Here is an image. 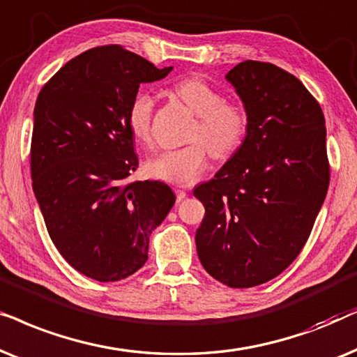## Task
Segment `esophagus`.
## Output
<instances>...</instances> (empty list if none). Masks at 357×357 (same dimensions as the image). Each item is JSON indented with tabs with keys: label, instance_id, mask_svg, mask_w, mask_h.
Here are the masks:
<instances>
[{
	"label": "esophagus",
	"instance_id": "1",
	"mask_svg": "<svg viewBox=\"0 0 357 357\" xmlns=\"http://www.w3.org/2000/svg\"><path fill=\"white\" fill-rule=\"evenodd\" d=\"M174 192H176V201L178 202H181L183 199H186L188 196V192L184 191V189H174Z\"/></svg>",
	"mask_w": 357,
	"mask_h": 357
}]
</instances>
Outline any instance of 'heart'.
I'll return each mask as SVG.
<instances>
[{
	"label": "heart",
	"mask_w": 357,
	"mask_h": 357,
	"mask_svg": "<svg viewBox=\"0 0 357 357\" xmlns=\"http://www.w3.org/2000/svg\"><path fill=\"white\" fill-rule=\"evenodd\" d=\"M174 93L197 116L189 135L191 144L153 155L146 160L145 171L160 181L186 186L206 173L208 153L223 161L241 149L248 132V112L240 102L223 99L220 89L199 76L179 82ZM153 104L155 98L142 89L127 109V129L142 144L150 140Z\"/></svg>",
	"instance_id": "1"
}]
</instances>
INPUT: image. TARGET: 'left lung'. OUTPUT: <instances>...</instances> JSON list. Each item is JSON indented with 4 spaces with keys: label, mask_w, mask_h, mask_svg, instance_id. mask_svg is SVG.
I'll return each instance as SVG.
<instances>
[{
    "label": "left lung",
    "mask_w": 357,
    "mask_h": 357,
    "mask_svg": "<svg viewBox=\"0 0 357 357\" xmlns=\"http://www.w3.org/2000/svg\"><path fill=\"white\" fill-rule=\"evenodd\" d=\"M248 112L241 149L194 189L206 215L196 231L204 269L228 287L264 284L294 263L326 197L330 163L320 104L268 61L227 73Z\"/></svg>",
    "instance_id": "1"
}]
</instances>
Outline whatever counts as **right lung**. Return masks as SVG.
Listing matches in <instances>:
<instances>
[{"label": "right lung", "mask_w": 357, "mask_h": 357, "mask_svg": "<svg viewBox=\"0 0 357 357\" xmlns=\"http://www.w3.org/2000/svg\"><path fill=\"white\" fill-rule=\"evenodd\" d=\"M171 70L122 45L94 47L61 66L37 98L32 189L56 250L94 281L137 273L176 201L165 183L126 181L139 168L127 109L142 83Z\"/></svg>", "instance_id": "obj_1"}]
</instances>
